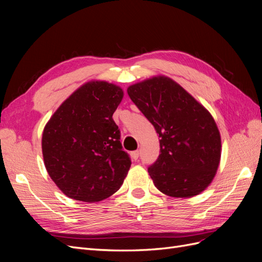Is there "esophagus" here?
I'll return each mask as SVG.
<instances>
[{"label": "esophagus", "mask_w": 262, "mask_h": 262, "mask_svg": "<svg viewBox=\"0 0 262 262\" xmlns=\"http://www.w3.org/2000/svg\"><path fill=\"white\" fill-rule=\"evenodd\" d=\"M131 156L134 161H138L139 160V156H140V152L139 150H134V152L131 153Z\"/></svg>", "instance_id": "esophagus-1"}]
</instances>
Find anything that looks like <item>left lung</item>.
I'll return each mask as SVG.
<instances>
[{
	"mask_svg": "<svg viewBox=\"0 0 262 262\" xmlns=\"http://www.w3.org/2000/svg\"><path fill=\"white\" fill-rule=\"evenodd\" d=\"M126 91L160 136V156L148 168L155 187L172 198L200 194L215 177L222 153L221 134L209 110L165 75Z\"/></svg>",
	"mask_w": 262,
	"mask_h": 262,
	"instance_id": "left-lung-1",
	"label": "left lung"
}]
</instances>
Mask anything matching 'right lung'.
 Instances as JSON below:
<instances>
[{
	"label": "right lung",
	"mask_w": 262,
	"mask_h": 262,
	"mask_svg": "<svg viewBox=\"0 0 262 262\" xmlns=\"http://www.w3.org/2000/svg\"><path fill=\"white\" fill-rule=\"evenodd\" d=\"M120 86L84 83L46 123L41 148L46 169L67 196L98 202L118 191L131 161L113 115L123 98Z\"/></svg>",
	"instance_id": "right-lung-1"
}]
</instances>
